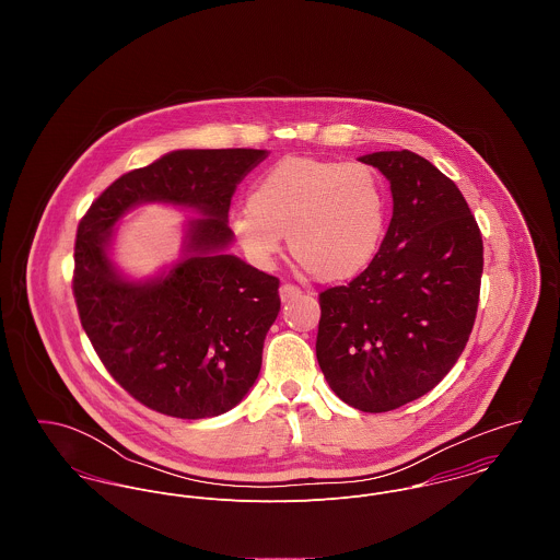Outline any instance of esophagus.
Masks as SVG:
<instances>
[{
  "mask_svg": "<svg viewBox=\"0 0 560 560\" xmlns=\"http://www.w3.org/2000/svg\"><path fill=\"white\" fill-rule=\"evenodd\" d=\"M302 291L295 287V284H289V282H284L282 287H280V300L282 302H291L293 298H298Z\"/></svg>",
  "mask_w": 560,
  "mask_h": 560,
  "instance_id": "esophagus-1",
  "label": "esophagus"
}]
</instances>
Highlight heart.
<instances>
[{"label": "heart", "mask_w": 560, "mask_h": 560, "mask_svg": "<svg viewBox=\"0 0 560 560\" xmlns=\"http://www.w3.org/2000/svg\"><path fill=\"white\" fill-rule=\"evenodd\" d=\"M388 194L366 163L287 158L252 187L231 220L243 254L269 267L289 237L291 256L320 282L360 276L386 235Z\"/></svg>", "instance_id": "1"}]
</instances>
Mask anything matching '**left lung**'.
<instances>
[{
    "label": "left lung",
    "mask_w": 560,
    "mask_h": 560,
    "mask_svg": "<svg viewBox=\"0 0 560 560\" xmlns=\"http://www.w3.org/2000/svg\"><path fill=\"white\" fill-rule=\"evenodd\" d=\"M393 191L375 260L319 295L317 360L338 399L390 411L433 390L459 360L479 306L482 240L457 185L411 151L362 155Z\"/></svg>",
    "instance_id": "obj_1"
}]
</instances>
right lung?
<instances>
[{
  "instance_id": "add662e5",
  "label": "right lung",
  "mask_w": 560,
  "mask_h": 560,
  "mask_svg": "<svg viewBox=\"0 0 560 560\" xmlns=\"http://www.w3.org/2000/svg\"><path fill=\"white\" fill-rule=\"evenodd\" d=\"M267 151H172L122 174L88 209L75 241L73 293L81 325L109 375L147 407L213 418L254 386L262 342L280 313L278 278L229 254V209ZM170 203L186 221L182 256L133 281L110 258L115 224L136 206Z\"/></svg>"
}]
</instances>
